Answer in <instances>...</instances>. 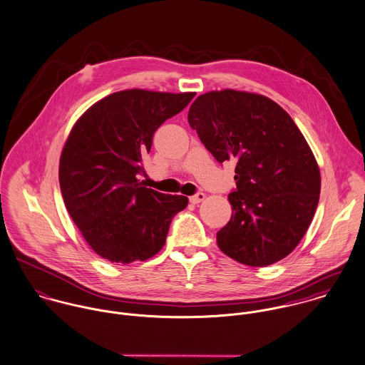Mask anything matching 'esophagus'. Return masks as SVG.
Segmentation results:
<instances>
[{
	"label": "esophagus",
	"mask_w": 365,
	"mask_h": 365,
	"mask_svg": "<svg viewBox=\"0 0 365 365\" xmlns=\"http://www.w3.org/2000/svg\"><path fill=\"white\" fill-rule=\"evenodd\" d=\"M205 193H202V192H199V193H196L195 196H190L189 197V200H190V203H193V205H197V203H200V202H203L205 200Z\"/></svg>",
	"instance_id": "obj_1"
}]
</instances>
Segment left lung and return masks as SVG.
Listing matches in <instances>:
<instances>
[{
	"mask_svg": "<svg viewBox=\"0 0 365 365\" xmlns=\"http://www.w3.org/2000/svg\"><path fill=\"white\" fill-rule=\"evenodd\" d=\"M187 120L216 160L237 163L220 250L250 267L289 255L320 195L317 162L291 115L265 96L227 88L199 96Z\"/></svg>",
	"mask_w": 365,
	"mask_h": 365,
	"instance_id": "left-lung-1",
	"label": "left lung"
}]
</instances>
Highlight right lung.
<instances>
[{"label":"right lung","instance_id":"1","mask_svg":"<svg viewBox=\"0 0 365 365\" xmlns=\"http://www.w3.org/2000/svg\"><path fill=\"white\" fill-rule=\"evenodd\" d=\"M195 94L123 90L76 121L61 155L59 183L71 217L101 258L130 264L153 257L187 206V197L148 189L137 175L153 133Z\"/></svg>","mask_w":365,"mask_h":365}]
</instances>
